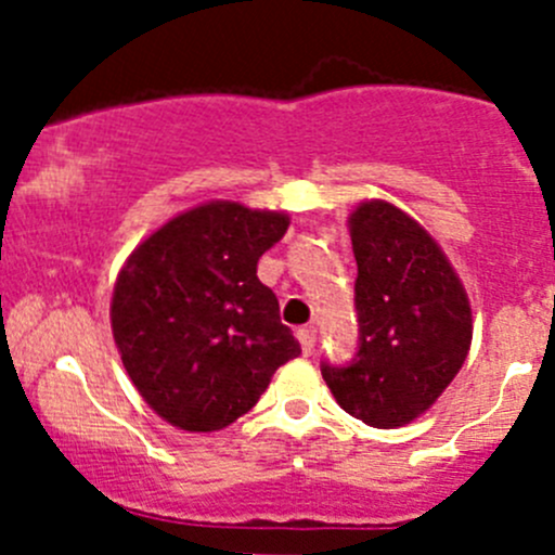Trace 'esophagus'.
Instances as JSON below:
<instances>
[{"label":"esophagus","instance_id":"34e87169","mask_svg":"<svg viewBox=\"0 0 555 555\" xmlns=\"http://www.w3.org/2000/svg\"><path fill=\"white\" fill-rule=\"evenodd\" d=\"M298 340H300V349H304V354H311L313 346H317V327H311V324L300 327Z\"/></svg>","mask_w":555,"mask_h":555}]
</instances>
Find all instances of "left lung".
Returning a JSON list of instances; mask_svg holds the SVG:
<instances>
[{
	"label": "left lung",
	"mask_w": 555,
	"mask_h": 555,
	"mask_svg": "<svg viewBox=\"0 0 555 555\" xmlns=\"http://www.w3.org/2000/svg\"><path fill=\"white\" fill-rule=\"evenodd\" d=\"M349 231L360 349L344 367L322 362V378L346 413L395 429L422 416L464 365L473 309L438 242L395 204L365 201Z\"/></svg>",
	"instance_id": "8db88e82"
}]
</instances>
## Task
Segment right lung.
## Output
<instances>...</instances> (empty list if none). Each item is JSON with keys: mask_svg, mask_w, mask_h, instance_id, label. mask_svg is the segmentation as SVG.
<instances>
[{"mask_svg": "<svg viewBox=\"0 0 555 555\" xmlns=\"http://www.w3.org/2000/svg\"><path fill=\"white\" fill-rule=\"evenodd\" d=\"M287 225L282 211L209 201L144 238L117 273L109 319L122 367L173 427H228L300 354L257 279V260Z\"/></svg>", "mask_w": 555, "mask_h": 555, "instance_id": "add662e5", "label": "right lung"}]
</instances>
